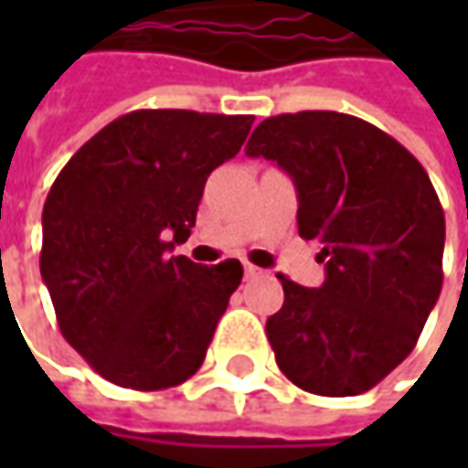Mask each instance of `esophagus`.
Instances as JSON below:
<instances>
[{
    "mask_svg": "<svg viewBox=\"0 0 468 468\" xmlns=\"http://www.w3.org/2000/svg\"><path fill=\"white\" fill-rule=\"evenodd\" d=\"M262 276V271L258 268V265H252V262H247L244 265V279H261Z\"/></svg>",
    "mask_w": 468,
    "mask_h": 468,
    "instance_id": "obj_1",
    "label": "esophagus"
}]
</instances>
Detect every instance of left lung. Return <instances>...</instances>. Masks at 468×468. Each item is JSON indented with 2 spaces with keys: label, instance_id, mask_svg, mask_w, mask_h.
Masks as SVG:
<instances>
[{
  "label": "left lung",
  "instance_id": "1",
  "mask_svg": "<svg viewBox=\"0 0 468 468\" xmlns=\"http://www.w3.org/2000/svg\"><path fill=\"white\" fill-rule=\"evenodd\" d=\"M244 151L289 171L299 237L323 242L320 289L279 276L265 333L281 372L317 396H359L411 354L441 297L438 192L399 140L338 112L268 117Z\"/></svg>",
  "mask_w": 468,
  "mask_h": 468
}]
</instances>
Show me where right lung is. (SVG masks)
Instances as JSON below:
<instances>
[{"instance_id": "right-lung-1", "label": "right lung", "mask_w": 468, "mask_h": 468, "mask_svg": "<svg viewBox=\"0 0 468 468\" xmlns=\"http://www.w3.org/2000/svg\"><path fill=\"white\" fill-rule=\"evenodd\" d=\"M252 122L137 109L90 137L54 179L41 276L67 344L109 383L161 390L203 365L242 262L207 268L169 252L195 226L207 174L239 154Z\"/></svg>"}]
</instances>
